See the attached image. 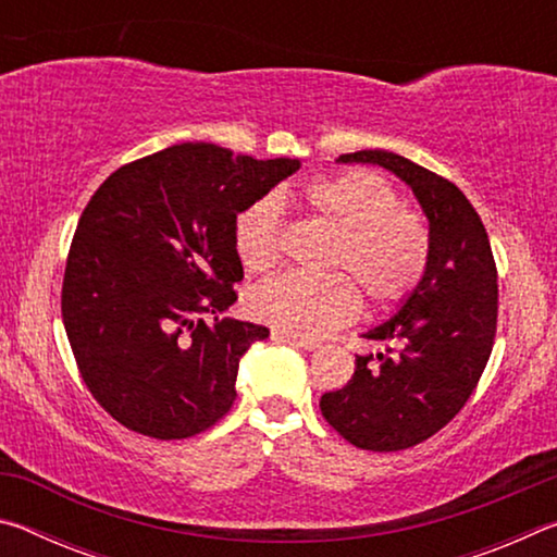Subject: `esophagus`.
Segmentation results:
<instances>
[{
  "label": "esophagus",
  "instance_id": "1",
  "mask_svg": "<svg viewBox=\"0 0 557 557\" xmlns=\"http://www.w3.org/2000/svg\"><path fill=\"white\" fill-rule=\"evenodd\" d=\"M272 342L275 344H289V346H297V348H305V351H314V348H319L317 342H312V338H299V336H292V334H285V332H272Z\"/></svg>",
  "mask_w": 557,
  "mask_h": 557
}]
</instances>
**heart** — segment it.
Listing matches in <instances>:
<instances>
[{
  "mask_svg": "<svg viewBox=\"0 0 557 557\" xmlns=\"http://www.w3.org/2000/svg\"><path fill=\"white\" fill-rule=\"evenodd\" d=\"M301 199L336 231L329 265L344 272H285L252 289L250 312L292 336H324L361 312L356 281L373 305L385 307L412 295L430 262V228L418 211L398 203L395 188L369 169L319 178ZM235 248L252 272L282 258L280 203L265 196L235 223Z\"/></svg>",
  "mask_w": 557,
  "mask_h": 557,
  "instance_id": "obj_1",
  "label": "heart"
}]
</instances>
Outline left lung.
I'll use <instances>...</instances> for the list:
<instances>
[{
  "instance_id": "obj_1",
  "label": "left lung",
  "mask_w": 557,
  "mask_h": 557,
  "mask_svg": "<svg viewBox=\"0 0 557 557\" xmlns=\"http://www.w3.org/2000/svg\"><path fill=\"white\" fill-rule=\"evenodd\" d=\"M336 162L379 164L412 188L430 223V262L398 312L363 334L385 354L356 356L351 381L319 408L356 447L408 449L445 428L482 379L496 334V262L474 206L447 178L385 149Z\"/></svg>"
}]
</instances>
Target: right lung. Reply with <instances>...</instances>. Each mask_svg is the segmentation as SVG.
I'll list each match as a JSON object with an SVG mask.
<instances>
[{
  "label": "right lung",
  "mask_w": 557,
  "mask_h": 557,
  "mask_svg": "<svg viewBox=\"0 0 557 557\" xmlns=\"http://www.w3.org/2000/svg\"><path fill=\"white\" fill-rule=\"evenodd\" d=\"M299 166L186 143L120 166L92 194L65 262L61 314L83 381L120 425L184 440L231 410L243 354L270 336L219 319L243 280L235 223Z\"/></svg>",
  "instance_id": "obj_1"
}]
</instances>
